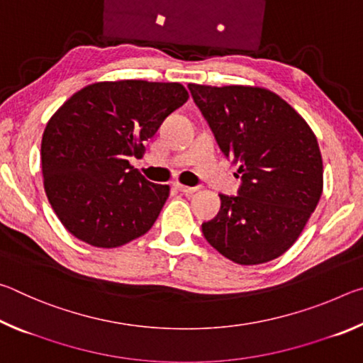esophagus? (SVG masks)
<instances>
[{
    "label": "esophagus",
    "instance_id": "1",
    "mask_svg": "<svg viewBox=\"0 0 363 363\" xmlns=\"http://www.w3.org/2000/svg\"><path fill=\"white\" fill-rule=\"evenodd\" d=\"M174 187L179 190V192L186 194V195H192V194L196 192V190H199V187H187V186H184V184H179V182H174Z\"/></svg>",
    "mask_w": 363,
    "mask_h": 363
}]
</instances>
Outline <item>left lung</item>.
<instances>
[{
    "instance_id": "obj_1",
    "label": "left lung",
    "mask_w": 363,
    "mask_h": 363,
    "mask_svg": "<svg viewBox=\"0 0 363 363\" xmlns=\"http://www.w3.org/2000/svg\"><path fill=\"white\" fill-rule=\"evenodd\" d=\"M227 158L238 163V195L201 224L220 255L242 266L272 261L298 240L323 189L315 134L290 104L257 86L189 84Z\"/></svg>"
}]
</instances>
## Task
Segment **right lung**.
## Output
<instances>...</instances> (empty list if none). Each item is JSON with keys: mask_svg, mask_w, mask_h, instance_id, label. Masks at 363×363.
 Masks as SVG:
<instances>
[{"mask_svg": "<svg viewBox=\"0 0 363 363\" xmlns=\"http://www.w3.org/2000/svg\"><path fill=\"white\" fill-rule=\"evenodd\" d=\"M187 99L179 83L101 82L51 116L41 140L45 192L73 237L115 248L150 230L169 186L147 181L130 158L143 157L145 140Z\"/></svg>", "mask_w": 363, "mask_h": 363, "instance_id": "obj_1", "label": "right lung"}]
</instances>
